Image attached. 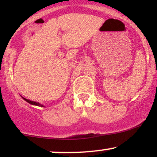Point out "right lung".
Here are the masks:
<instances>
[{
    "label": "right lung",
    "instance_id": "1",
    "mask_svg": "<svg viewBox=\"0 0 157 157\" xmlns=\"http://www.w3.org/2000/svg\"><path fill=\"white\" fill-rule=\"evenodd\" d=\"M22 98L23 100H25V101H26L27 102H29V104H31V105H37V106H40V107H45V105H42V104L39 103V102H34V101H31V100H27V99L24 98V97H22Z\"/></svg>",
    "mask_w": 157,
    "mask_h": 157
}]
</instances>
